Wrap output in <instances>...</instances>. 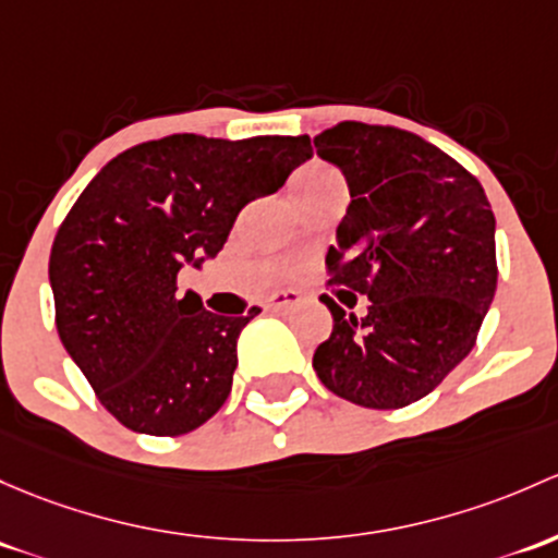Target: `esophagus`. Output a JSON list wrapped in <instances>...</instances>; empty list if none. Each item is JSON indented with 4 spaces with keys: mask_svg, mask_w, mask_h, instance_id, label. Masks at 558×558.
Returning a JSON list of instances; mask_svg holds the SVG:
<instances>
[{
    "mask_svg": "<svg viewBox=\"0 0 558 558\" xmlns=\"http://www.w3.org/2000/svg\"><path fill=\"white\" fill-rule=\"evenodd\" d=\"M299 302H302V294H299V291H294V289L275 291V294H269L267 299H264V307L272 310V313H280V310L294 307V304H299Z\"/></svg>",
    "mask_w": 558,
    "mask_h": 558,
    "instance_id": "34e87169",
    "label": "esophagus"
}]
</instances>
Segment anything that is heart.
<instances>
[{
  "label": "heart",
  "instance_id": "b5f03b06",
  "mask_svg": "<svg viewBox=\"0 0 558 558\" xmlns=\"http://www.w3.org/2000/svg\"><path fill=\"white\" fill-rule=\"evenodd\" d=\"M326 186H342V175L333 171V168L320 166V162L302 168V171L291 179V192H294L296 201L304 195H313V192L318 190H326Z\"/></svg>",
  "mask_w": 558,
  "mask_h": 558
}]
</instances>
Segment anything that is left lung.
<instances>
[{
  "instance_id": "obj_1",
  "label": "left lung",
  "mask_w": 558,
  "mask_h": 558,
  "mask_svg": "<svg viewBox=\"0 0 558 558\" xmlns=\"http://www.w3.org/2000/svg\"><path fill=\"white\" fill-rule=\"evenodd\" d=\"M315 149L350 190L328 283L372 302L355 318L320 296L333 331L315 350V374L357 407H409L476 344L497 289L495 214L476 175L401 128L339 122Z\"/></svg>"
}]
</instances>
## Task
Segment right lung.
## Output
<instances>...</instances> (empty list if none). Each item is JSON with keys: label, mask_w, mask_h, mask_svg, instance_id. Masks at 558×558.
<instances>
[{"label": "right lung", "mask_w": 558, "mask_h": 558, "mask_svg": "<svg viewBox=\"0 0 558 558\" xmlns=\"http://www.w3.org/2000/svg\"><path fill=\"white\" fill-rule=\"evenodd\" d=\"M310 157L307 136L175 133L131 146L85 186L52 240L50 286L58 337L111 417L184 436L225 407L259 307L208 313L175 278L214 259L240 210Z\"/></svg>", "instance_id": "right-lung-1"}]
</instances>
